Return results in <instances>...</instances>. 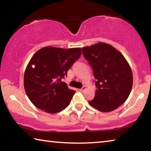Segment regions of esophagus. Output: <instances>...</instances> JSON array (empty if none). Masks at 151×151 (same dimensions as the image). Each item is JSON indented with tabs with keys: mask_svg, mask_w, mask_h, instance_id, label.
<instances>
[{
	"mask_svg": "<svg viewBox=\"0 0 151 151\" xmlns=\"http://www.w3.org/2000/svg\"><path fill=\"white\" fill-rule=\"evenodd\" d=\"M86 86H84L83 88H81V89H79V91H80L81 92H84V91L86 90Z\"/></svg>",
	"mask_w": 151,
	"mask_h": 151,
	"instance_id": "esophagus-1",
	"label": "esophagus"
}]
</instances>
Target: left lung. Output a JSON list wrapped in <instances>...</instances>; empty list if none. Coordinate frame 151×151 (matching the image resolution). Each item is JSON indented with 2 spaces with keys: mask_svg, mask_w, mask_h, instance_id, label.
<instances>
[{
  "mask_svg": "<svg viewBox=\"0 0 151 151\" xmlns=\"http://www.w3.org/2000/svg\"><path fill=\"white\" fill-rule=\"evenodd\" d=\"M93 70L96 89L88 103L101 112H111L122 105L131 93L133 78L131 66L112 45L98 42L82 48Z\"/></svg>",
  "mask_w": 151,
  "mask_h": 151,
  "instance_id": "obj_1",
  "label": "left lung"
}]
</instances>
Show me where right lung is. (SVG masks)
Masks as SVG:
<instances>
[{
    "label": "right lung",
    "instance_id": "1",
    "mask_svg": "<svg viewBox=\"0 0 151 151\" xmlns=\"http://www.w3.org/2000/svg\"><path fill=\"white\" fill-rule=\"evenodd\" d=\"M81 53V48L53 47L42 48L35 53L24 71V87L37 108L54 114L68 106L75 91L61 79Z\"/></svg>",
    "mask_w": 151,
    "mask_h": 151
}]
</instances>
